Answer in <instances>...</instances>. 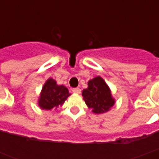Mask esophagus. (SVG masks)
<instances>
[{
    "label": "esophagus",
    "instance_id": "34e87169",
    "mask_svg": "<svg viewBox=\"0 0 159 159\" xmlns=\"http://www.w3.org/2000/svg\"><path fill=\"white\" fill-rule=\"evenodd\" d=\"M72 92L76 93H81V89L79 88H75V89H72Z\"/></svg>",
    "mask_w": 159,
    "mask_h": 159
}]
</instances>
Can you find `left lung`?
Wrapping results in <instances>:
<instances>
[{"label":"left lung","instance_id":"8db88e82","mask_svg":"<svg viewBox=\"0 0 159 159\" xmlns=\"http://www.w3.org/2000/svg\"><path fill=\"white\" fill-rule=\"evenodd\" d=\"M88 85V89L83 91V100L93 113H104L113 107L114 100L110 89L101 77L90 80Z\"/></svg>","mask_w":159,"mask_h":159}]
</instances>
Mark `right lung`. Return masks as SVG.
Returning <instances> with one entry per match:
<instances>
[{
	"mask_svg": "<svg viewBox=\"0 0 159 159\" xmlns=\"http://www.w3.org/2000/svg\"><path fill=\"white\" fill-rule=\"evenodd\" d=\"M70 95V93L66 87L57 85L54 80L49 78L42 88L39 106L43 110H51L54 107L62 106Z\"/></svg>",
	"mask_w": 159,
	"mask_h": 159,
	"instance_id": "1",
	"label": "right lung"
}]
</instances>
